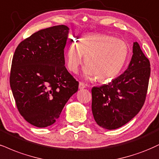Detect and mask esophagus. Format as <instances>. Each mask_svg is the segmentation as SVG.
I'll use <instances>...</instances> for the list:
<instances>
[{
  "mask_svg": "<svg viewBox=\"0 0 159 159\" xmlns=\"http://www.w3.org/2000/svg\"><path fill=\"white\" fill-rule=\"evenodd\" d=\"M84 88H86V85L83 83V82H80V83H79V89H84Z\"/></svg>",
  "mask_w": 159,
  "mask_h": 159,
  "instance_id": "34e87169",
  "label": "esophagus"
}]
</instances>
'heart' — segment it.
Listing matches in <instances>:
<instances>
[{
  "label": "heart",
  "mask_w": 159,
  "mask_h": 159,
  "mask_svg": "<svg viewBox=\"0 0 159 159\" xmlns=\"http://www.w3.org/2000/svg\"><path fill=\"white\" fill-rule=\"evenodd\" d=\"M129 53V45L124 40L105 34H85L78 43L72 42L66 54V66L77 73L85 58L83 70L86 78L96 77L99 81L116 78L123 70Z\"/></svg>",
  "instance_id": "b5f03b06"
}]
</instances>
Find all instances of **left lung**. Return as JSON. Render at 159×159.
<instances>
[{
  "label": "left lung",
  "mask_w": 159,
  "mask_h": 159,
  "mask_svg": "<svg viewBox=\"0 0 159 159\" xmlns=\"http://www.w3.org/2000/svg\"><path fill=\"white\" fill-rule=\"evenodd\" d=\"M133 56L123 74L108 84L92 89V112L98 125L115 129L133 119L144 104L150 64L140 46L134 42Z\"/></svg>",
  "instance_id": "obj_1"
}]
</instances>
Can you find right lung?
<instances>
[{
  "label": "right lung",
  "mask_w": 159,
  "mask_h": 159,
  "mask_svg": "<svg viewBox=\"0 0 159 159\" xmlns=\"http://www.w3.org/2000/svg\"><path fill=\"white\" fill-rule=\"evenodd\" d=\"M65 25L41 30L19 43L13 55L11 89L20 115L37 127L52 125L78 91V82L65 67Z\"/></svg>",
  "instance_id": "obj_1"
}]
</instances>
